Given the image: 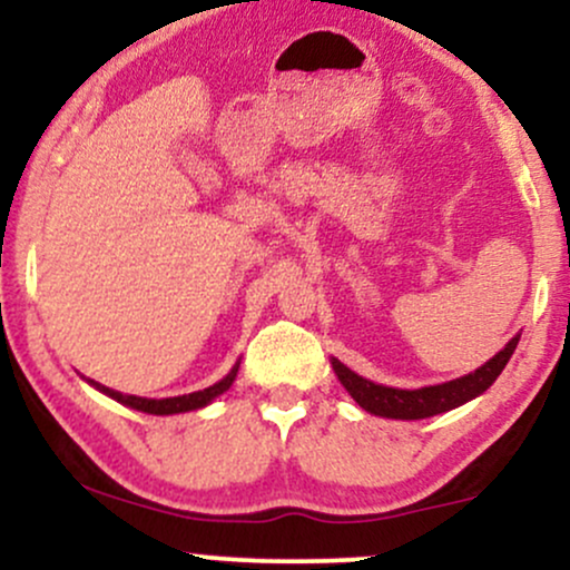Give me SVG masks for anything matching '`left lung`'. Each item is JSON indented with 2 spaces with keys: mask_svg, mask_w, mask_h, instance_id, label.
<instances>
[{
  "mask_svg": "<svg viewBox=\"0 0 570 570\" xmlns=\"http://www.w3.org/2000/svg\"><path fill=\"white\" fill-rule=\"evenodd\" d=\"M517 343H520V335H514L507 343V348L495 353L490 362L482 364L480 370L469 372V375L455 377V381L450 383L426 385V389L415 391L389 389V385L372 383L367 377L356 375V372L345 367L337 358H332V370H335L337 381L345 385V391L356 399V404L362 410L381 417H396V421H421V417L455 410L461 407V404H466L469 399L485 394L490 385L495 383V377L501 375V370L507 367L509 358H512Z\"/></svg>",
  "mask_w": 570,
  "mask_h": 570,
  "instance_id": "left-lung-1",
  "label": "left lung"
}]
</instances>
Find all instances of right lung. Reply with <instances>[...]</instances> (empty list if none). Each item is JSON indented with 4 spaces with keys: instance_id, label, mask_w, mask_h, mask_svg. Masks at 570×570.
<instances>
[{
    "instance_id": "1",
    "label": "right lung",
    "mask_w": 570,
    "mask_h": 570,
    "mask_svg": "<svg viewBox=\"0 0 570 570\" xmlns=\"http://www.w3.org/2000/svg\"><path fill=\"white\" fill-rule=\"evenodd\" d=\"M240 364V362H238ZM238 364L227 372L225 377H222L219 383L208 385V389L203 391H195V394H185V396H168V399H144V396H128V394H120V391H112L107 389V385L96 383V381H88L90 385H96L101 394L112 396L115 402L126 404V407H134L139 412H149V415H176V412H189V410H200L206 407V404H212L214 399H217L219 394H225L227 389H230L235 375H238Z\"/></svg>"
}]
</instances>
